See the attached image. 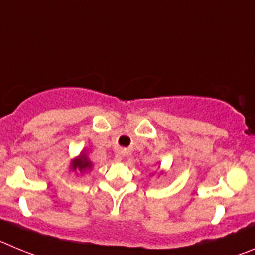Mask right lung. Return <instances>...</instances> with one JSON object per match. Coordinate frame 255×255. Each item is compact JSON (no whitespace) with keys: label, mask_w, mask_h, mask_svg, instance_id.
<instances>
[{"label":"right lung","mask_w":255,"mask_h":255,"mask_svg":"<svg viewBox=\"0 0 255 255\" xmlns=\"http://www.w3.org/2000/svg\"><path fill=\"white\" fill-rule=\"evenodd\" d=\"M91 166H93V164L85 152L80 153V156H77L76 159L71 162V169L73 171H80V173H86L88 170H90Z\"/></svg>","instance_id":"1"}]
</instances>
